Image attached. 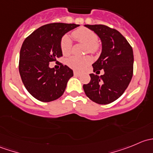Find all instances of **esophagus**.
<instances>
[{
	"label": "esophagus",
	"instance_id": "34e87169",
	"mask_svg": "<svg viewBox=\"0 0 153 153\" xmlns=\"http://www.w3.org/2000/svg\"><path fill=\"white\" fill-rule=\"evenodd\" d=\"M80 75H81L80 72H77V71H74V75H75V76H79Z\"/></svg>",
	"mask_w": 153,
	"mask_h": 153
}]
</instances>
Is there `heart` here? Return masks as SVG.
<instances>
[{"label":"heart","instance_id":"heart-1","mask_svg":"<svg viewBox=\"0 0 153 153\" xmlns=\"http://www.w3.org/2000/svg\"><path fill=\"white\" fill-rule=\"evenodd\" d=\"M75 39L79 42L86 44V52L96 53L99 49L98 44V35L89 29L80 28L72 32ZM61 49L64 55H68L71 52L72 39L68 35L62 37L61 40ZM91 63V58L89 56H71L67 60V64L69 67L75 70H82Z\"/></svg>","mask_w":153,"mask_h":153}]
</instances>
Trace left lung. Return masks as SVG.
Here are the masks:
<instances>
[{
  "instance_id": "left-lung-1",
  "label": "left lung",
  "mask_w": 153,
  "mask_h": 153,
  "mask_svg": "<svg viewBox=\"0 0 153 153\" xmlns=\"http://www.w3.org/2000/svg\"><path fill=\"white\" fill-rule=\"evenodd\" d=\"M100 38L102 51L92 64L93 71L104 69V75L90 74V82L84 84L86 96L99 104L113 102L122 95L133 74V51L126 38L115 29L101 24L84 25Z\"/></svg>"
}]
</instances>
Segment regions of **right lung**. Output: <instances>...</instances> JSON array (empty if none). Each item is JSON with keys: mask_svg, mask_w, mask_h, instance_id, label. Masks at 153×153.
Here are the masks:
<instances>
[{"mask_svg": "<svg viewBox=\"0 0 153 153\" xmlns=\"http://www.w3.org/2000/svg\"><path fill=\"white\" fill-rule=\"evenodd\" d=\"M75 24L53 23L34 31L20 51L19 72L27 91L38 101L49 102L61 96L73 71L60 63V69L49 63L62 56L61 40L67 32L79 27Z\"/></svg>", "mask_w": 153, "mask_h": 153, "instance_id": "right-lung-1", "label": "right lung"}]
</instances>
